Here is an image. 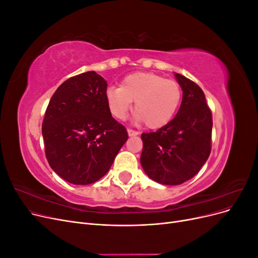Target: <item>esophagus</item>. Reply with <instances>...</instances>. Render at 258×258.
Returning <instances> with one entry per match:
<instances>
[{
	"label": "esophagus",
	"instance_id": "34e87169",
	"mask_svg": "<svg viewBox=\"0 0 258 258\" xmlns=\"http://www.w3.org/2000/svg\"><path fill=\"white\" fill-rule=\"evenodd\" d=\"M128 135L129 137H136L139 135V131H136V130H132V129H128Z\"/></svg>",
	"mask_w": 258,
	"mask_h": 258
}]
</instances>
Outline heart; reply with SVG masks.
Wrapping results in <instances>:
<instances>
[{
    "mask_svg": "<svg viewBox=\"0 0 258 258\" xmlns=\"http://www.w3.org/2000/svg\"><path fill=\"white\" fill-rule=\"evenodd\" d=\"M181 100L182 88L176 82L148 72L129 74L120 87L106 90L108 107L116 118H126L135 102L137 119L151 129L160 128L172 119Z\"/></svg>",
    "mask_w": 258,
    "mask_h": 258,
    "instance_id": "b5f03b06",
    "label": "heart"
}]
</instances>
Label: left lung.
<instances>
[{"label": "left lung", "mask_w": 258, "mask_h": 258, "mask_svg": "<svg viewBox=\"0 0 258 258\" xmlns=\"http://www.w3.org/2000/svg\"><path fill=\"white\" fill-rule=\"evenodd\" d=\"M183 90L174 118L156 132L142 134L141 165L155 182L179 185L196 175L212 147V113L199 86L176 73Z\"/></svg>", "instance_id": "1"}]
</instances>
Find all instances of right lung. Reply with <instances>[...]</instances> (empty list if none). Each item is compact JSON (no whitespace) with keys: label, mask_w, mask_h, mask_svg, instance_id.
Returning a JSON list of instances; mask_svg holds the SVG:
<instances>
[{"label":"right lung","mask_w":258,"mask_h":258,"mask_svg":"<svg viewBox=\"0 0 258 258\" xmlns=\"http://www.w3.org/2000/svg\"><path fill=\"white\" fill-rule=\"evenodd\" d=\"M106 89V81L95 71L75 75L59 86L46 108V158L69 183L97 182L128 140L126 128L111 114Z\"/></svg>","instance_id":"right-lung-1"}]
</instances>
